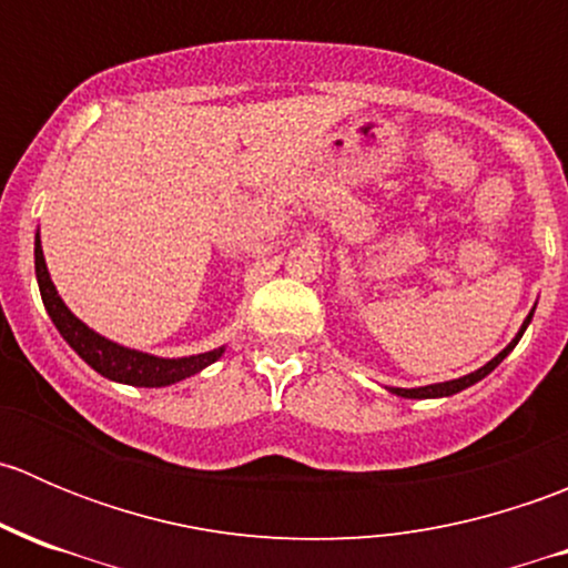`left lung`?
<instances>
[{
	"instance_id": "obj_1",
	"label": "left lung",
	"mask_w": 568,
	"mask_h": 568,
	"mask_svg": "<svg viewBox=\"0 0 568 568\" xmlns=\"http://www.w3.org/2000/svg\"><path fill=\"white\" fill-rule=\"evenodd\" d=\"M532 311H536V307H532ZM532 311L528 313V318L523 321V329L517 332V337H514L511 343H508L506 348H503L500 354H497L495 359H489V363L484 365V368H478V371H473V374H467V376H459V379H450V382H439V385H426V387H412V390H406V387H387V390L390 393H395V395H400V398H445V395H454V393H462V390H467L469 385H475V382H480L484 379V376H489L491 371L497 368V365L503 363V359L508 357V354L514 352V346H517L519 343V337L525 335V329H528V324H530V318H532Z\"/></svg>"
}]
</instances>
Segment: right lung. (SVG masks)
<instances>
[{
    "mask_svg": "<svg viewBox=\"0 0 568 568\" xmlns=\"http://www.w3.org/2000/svg\"><path fill=\"white\" fill-rule=\"evenodd\" d=\"M36 274L40 300H43L45 313L54 321L60 335L65 337L68 346H71L90 368L99 371L106 379L123 382V385L131 387H168L186 379V376L200 374V371L209 368L211 363H216V359L225 354V346H220L214 348V352L192 354V357H153V354L125 348L120 346V343L99 335V332H93L84 321H79L71 311H68L65 302L57 294L54 283H51L49 277V268H45L43 250H40V236H36Z\"/></svg>",
    "mask_w": 568,
    "mask_h": 568,
    "instance_id": "1",
    "label": "right lung"
}]
</instances>
